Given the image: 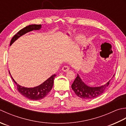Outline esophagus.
Masks as SVG:
<instances>
[{"mask_svg":"<svg viewBox=\"0 0 126 126\" xmlns=\"http://www.w3.org/2000/svg\"><path fill=\"white\" fill-rule=\"evenodd\" d=\"M69 69H70V68L68 67V66H64L62 68V70L63 72H67V71H68L69 70Z\"/></svg>","mask_w":126,"mask_h":126,"instance_id":"obj_1","label":"esophagus"}]
</instances>
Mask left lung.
<instances>
[{
	"instance_id": "obj_1",
	"label": "left lung",
	"mask_w": 126,
	"mask_h": 126,
	"mask_svg": "<svg viewBox=\"0 0 126 126\" xmlns=\"http://www.w3.org/2000/svg\"><path fill=\"white\" fill-rule=\"evenodd\" d=\"M110 80L104 85L99 87H90L85 84L77 74L76 78L72 84V89L76 95L82 99H91L101 95L109 85Z\"/></svg>"
}]
</instances>
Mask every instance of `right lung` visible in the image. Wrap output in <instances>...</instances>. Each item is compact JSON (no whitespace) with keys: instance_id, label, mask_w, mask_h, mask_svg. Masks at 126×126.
I'll return each instance as SVG.
<instances>
[{"instance_id":"right-lung-1","label":"right lung","mask_w":126,"mask_h":126,"mask_svg":"<svg viewBox=\"0 0 126 126\" xmlns=\"http://www.w3.org/2000/svg\"><path fill=\"white\" fill-rule=\"evenodd\" d=\"M41 28V24H32L24 28L23 29L19 30L17 32V34L15 35L14 36L12 37L11 42H10V46L21 36L34 30H40ZM55 76V74H53L39 86L32 88H27L21 86L19 84H18L11 76L13 80L16 84L17 90L19 93L26 98L31 100H35V101L43 99L49 94V92L52 89L54 84V79Z\"/></svg>"}]
</instances>
